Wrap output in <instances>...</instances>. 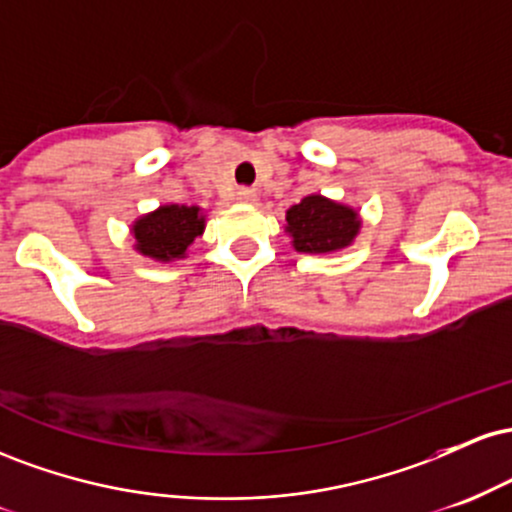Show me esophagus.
<instances>
[{
    "label": "esophagus",
    "mask_w": 512,
    "mask_h": 512,
    "mask_svg": "<svg viewBox=\"0 0 512 512\" xmlns=\"http://www.w3.org/2000/svg\"><path fill=\"white\" fill-rule=\"evenodd\" d=\"M236 199H238V202H245V204H250V202H255V199H257V192L252 190V187H238V192H236Z\"/></svg>",
    "instance_id": "esophagus-1"
}]
</instances>
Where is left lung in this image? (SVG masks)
I'll return each instance as SVG.
<instances>
[{"mask_svg":"<svg viewBox=\"0 0 512 512\" xmlns=\"http://www.w3.org/2000/svg\"><path fill=\"white\" fill-rule=\"evenodd\" d=\"M286 231L293 236V248L310 255L337 252L356 238L361 221L354 209L332 199L310 195L286 211Z\"/></svg>","mask_w":512,"mask_h":512,"instance_id":"left-lung-1","label":"left lung"}]
</instances>
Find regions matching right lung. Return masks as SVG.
<instances>
[{
	"instance_id": "obj_1",
	"label": "right lung",
	"mask_w": 512,
	"mask_h": 512,
	"mask_svg": "<svg viewBox=\"0 0 512 512\" xmlns=\"http://www.w3.org/2000/svg\"><path fill=\"white\" fill-rule=\"evenodd\" d=\"M134 238L137 250L154 260L170 262L185 255V250L195 243L204 231V216H199L197 207H170L156 209L134 223Z\"/></svg>"
}]
</instances>
